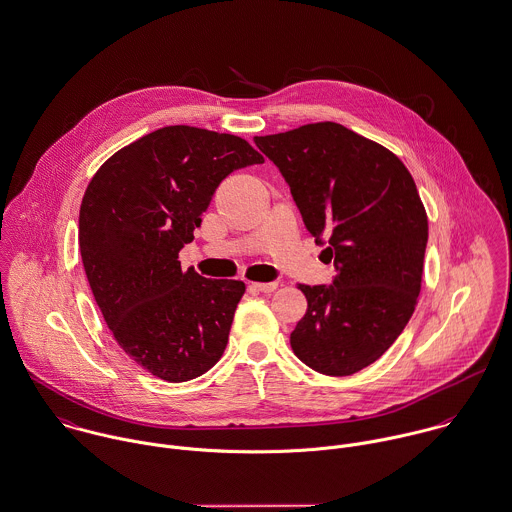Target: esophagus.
Returning a JSON list of instances; mask_svg holds the SVG:
<instances>
[{
    "label": "esophagus",
    "mask_w": 512,
    "mask_h": 512,
    "mask_svg": "<svg viewBox=\"0 0 512 512\" xmlns=\"http://www.w3.org/2000/svg\"><path fill=\"white\" fill-rule=\"evenodd\" d=\"M251 285L261 293H273L279 287V283H251Z\"/></svg>",
    "instance_id": "obj_1"
}]
</instances>
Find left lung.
Returning <instances> with one entry per match:
<instances>
[{
    "label": "left lung",
    "instance_id": "1",
    "mask_svg": "<svg viewBox=\"0 0 512 512\" xmlns=\"http://www.w3.org/2000/svg\"><path fill=\"white\" fill-rule=\"evenodd\" d=\"M253 140L336 271L330 287L299 285L308 307L293 352L320 374L352 376L396 342L417 305L427 213L415 182L394 152L336 122Z\"/></svg>",
    "mask_w": 512,
    "mask_h": 512
}]
</instances>
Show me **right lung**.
Returning a JSON list of instances; mask_svg holds the SVG:
<instances>
[{"mask_svg": "<svg viewBox=\"0 0 512 512\" xmlns=\"http://www.w3.org/2000/svg\"><path fill=\"white\" fill-rule=\"evenodd\" d=\"M265 158L243 138L164 126L97 170L79 213L83 267L114 340L152 376L188 382L223 354L245 283L182 271L215 188Z\"/></svg>", "mask_w": 512, "mask_h": 512, "instance_id": "add662e5", "label": "right lung"}]
</instances>
